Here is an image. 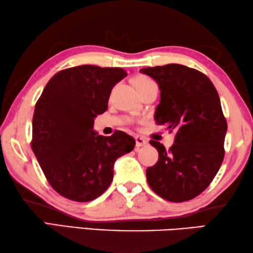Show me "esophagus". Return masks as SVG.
Instances as JSON below:
<instances>
[{
    "label": "esophagus",
    "instance_id": "esophagus-1",
    "mask_svg": "<svg viewBox=\"0 0 253 253\" xmlns=\"http://www.w3.org/2000/svg\"><path fill=\"white\" fill-rule=\"evenodd\" d=\"M135 142H136V147H140V146H144V145L147 144V140L143 138V137H139V136H136L135 137Z\"/></svg>",
    "mask_w": 253,
    "mask_h": 253
}]
</instances>
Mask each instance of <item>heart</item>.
Instances as JSON below:
<instances>
[{
	"label": "heart",
	"mask_w": 253,
	"mask_h": 253,
	"mask_svg": "<svg viewBox=\"0 0 253 253\" xmlns=\"http://www.w3.org/2000/svg\"><path fill=\"white\" fill-rule=\"evenodd\" d=\"M151 84H155V81L152 80L151 78H148L146 76H139L135 79V85L137 87V89H138V91L143 90L144 88H146ZM111 92H114V90Z\"/></svg>",
	"instance_id": "heart-1"
}]
</instances>
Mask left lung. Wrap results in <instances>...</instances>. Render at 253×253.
I'll return each instance as SVG.
<instances>
[{
  "label": "left lung",
  "mask_w": 253,
  "mask_h": 253,
  "mask_svg": "<svg viewBox=\"0 0 253 253\" xmlns=\"http://www.w3.org/2000/svg\"><path fill=\"white\" fill-rule=\"evenodd\" d=\"M140 72L160 87L156 124L176 132L168 151L156 140L149 142L158 161L146 169L147 182L161 198L185 202L202 193L223 162L228 125L219 93L207 76L186 66L170 63Z\"/></svg>",
  "instance_id": "obj_1"
}]
</instances>
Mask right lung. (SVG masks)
Segmentation results:
<instances>
[{
    "mask_svg": "<svg viewBox=\"0 0 253 253\" xmlns=\"http://www.w3.org/2000/svg\"><path fill=\"white\" fill-rule=\"evenodd\" d=\"M127 76L122 68L84 65L59 71L34 108L31 147L46 179L63 198L89 202L108 188L114 163L135 139L116 130L97 135L93 122L108 108L111 89Z\"/></svg>",
    "mask_w": 253,
    "mask_h": 253,
    "instance_id": "obj_1",
    "label": "right lung"
}]
</instances>
